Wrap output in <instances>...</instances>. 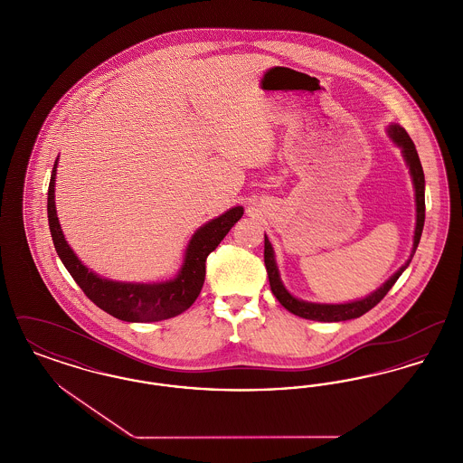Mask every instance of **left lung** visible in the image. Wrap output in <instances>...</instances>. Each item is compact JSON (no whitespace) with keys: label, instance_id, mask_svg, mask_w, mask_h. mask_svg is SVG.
<instances>
[{"label":"left lung","instance_id":"obj_1","mask_svg":"<svg viewBox=\"0 0 463 463\" xmlns=\"http://www.w3.org/2000/svg\"><path fill=\"white\" fill-rule=\"evenodd\" d=\"M387 135L392 140V144L401 149V155L406 161V166L410 168V175L413 180V189H415V206H417V225H415V236H413V248L410 253V259L404 262V265L399 267V270L394 272L383 285L376 288L370 295L357 298L353 302H344V304H317V302H307L302 298L293 297L287 287L281 281V274L276 264V255H274V248L269 241V238H265L264 246V260L267 274H269V283L270 289L274 293V297L279 300V304L283 307L289 310L291 314L310 319V321H321V323H338V321H347V319H355L361 317L363 314H366L389 293V289L394 287L399 276L406 270V267L411 262L417 246H419L420 238H421V231H423V222H425V176L421 170V163H420L419 153L415 149L413 140L410 138V135L402 127H399L397 123H392L387 127Z\"/></svg>","mask_w":463,"mask_h":463}]
</instances>
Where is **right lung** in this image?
<instances>
[{
	"mask_svg": "<svg viewBox=\"0 0 463 463\" xmlns=\"http://www.w3.org/2000/svg\"><path fill=\"white\" fill-rule=\"evenodd\" d=\"M55 159L48 185V223L53 246L69 274L97 307L127 323H153L175 317L191 307L204 283L206 257L221 244L232 225L242 217V206H234L217 219L203 223L184 251V260L174 278L156 283H128L102 278L83 264L64 238L55 208Z\"/></svg>",
	"mask_w": 463,
	"mask_h": 463,
	"instance_id": "right-lung-1",
	"label": "right lung"
}]
</instances>
